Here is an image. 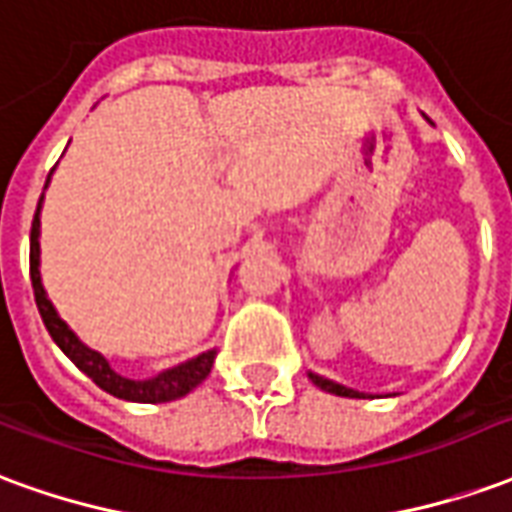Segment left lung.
<instances>
[{
  "mask_svg": "<svg viewBox=\"0 0 512 512\" xmlns=\"http://www.w3.org/2000/svg\"><path fill=\"white\" fill-rule=\"evenodd\" d=\"M312 384L321 386L323 392H332V395H340V397H365L362 392H354V389H348V386L343 384H334V381H329V378L323 376H315V373H310Z\"/></svg>",
  "mask_w": 512,
  "mask_h": 512,
  "instance_id": "1",
  "label": "left lung"
}]
</instances>
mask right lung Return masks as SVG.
I'll return each instance as SVG.
<instances>
[{
    "label": "right lung",
    "mask_w": 512,
    "mask_h": 512,
    "mask_svg": "<svg viewBox=\"0 0 512 512\" xmlns=\"http://www.w3.org/2000/svg\"><path fill=\"white\" fill-rule=\"evenodd\" d=\"M49 186V180H46ZM40 202L38 211H35V219H32V233H29V277H32V290H35V304H38L40 318L49 329L51 340L60 345L62 354L71 359L73 365L82 370L84 376H90L95 384L101 386L109 395L120 397V400H131V403H167V400H175V397L189 395L194 386H200L213 367V356L216 351H205V354L194 356L183 365L172 367V370H164L161 376L147 378V381H131V378L117 376L115 370L109 367L104 356L98 351H90L87 345L79 343V337L68 329V323L62 321L57 310L51 307V301L46 299V290L40 285Z\"/></svg>",
    "instance_id": "right-lung-1"
}]
</instances>
